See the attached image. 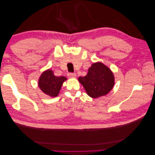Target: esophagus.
I'll list each match as a JSON object with an SVG mask.
<instances>
[{"label":"esophagus","instance_id":"obj_1","mask_svg":"<svg viewBox=\"0 0 155 155\" xmlns=\"http://www.w3.org/2000/svg\"><path fill=\"white\" fill-rule=\"evenodd\" d=\"M68 78H76V73H68Z\"/></svg>","mask_w":155,"mask_h":155}]
</instances>
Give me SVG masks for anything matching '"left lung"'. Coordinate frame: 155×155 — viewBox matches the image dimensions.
<instances>
[{
  "label": "left lung",
  "instance_id": "obj_1",
  "mask_svg": "<svg viewBox=\"0 0 155 155\" xmlns=\"http://www.w3.org/2000/svg\"><path fill=\"white\" fill-rule=\"evenodd\" d=\"M89 96L97 98L107 94L114 85V75L101 63H96L88 68L85 77L78 78Z\"/></svg>",
  "mask_w": 155,
  "mask_h": 155
}]
</instances>
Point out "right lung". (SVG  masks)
Instances as JSON below:
<instances>
[{
    "label": "right lung",
    "mask_w": 155,
    "mask_h": 155,
    "mask_svg": "<svg viewBox=\"0 0 155 155\" xmlns=\"http://www.w3.org/2000/svg\"><path fill=\"white\" fill-rule=\"evenodd\" d=\"M67 78L64 76L57 77L54 76L52 70L45 71L39 78V87L46 94L51 97L58 96L63 83Z\"/></svg>",
    "instance_id": "obj_1"
}]
</instances>
